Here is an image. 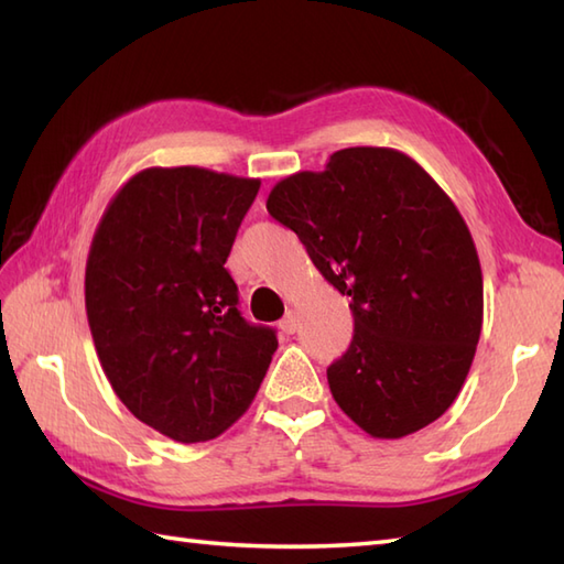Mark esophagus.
<instances>
[{"mask_svg":"<svg viewBox=\"0 0 564 564\" xmlns=\"http://www.w3.org/2000/svg\"><path fill=\"white\" fill-rule=\"evenodd\" d=\"M279 327L285 334H295L297 332V317H295V313H285V317L279 322Z\"/></svg>","mask_w":564,"mask_h":564,"instance_id":"34e87169","label":"esophagus"}]
</instances>
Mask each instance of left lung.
<instances>
[{"instance_id":"1","label":"left lung","mask_w":564,"mask_h":564,"mask_svg":"<svg viewBox=\"0 0 564 564\" xmlns=\"http://www.w3.org/2000/svg\"><path fill=\"white\" fill-rule=\"evenodd\" d=\"M267 210L351 297L354 339L327 368L344 414L376 438L436 422L482 329L480 259L453 200L398 150L346 148L275 184Z\"/></svg>"}]
</instances>
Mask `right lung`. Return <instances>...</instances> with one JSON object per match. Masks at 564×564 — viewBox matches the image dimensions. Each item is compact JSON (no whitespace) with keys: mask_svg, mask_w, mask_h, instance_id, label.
Wrapping results in <instances>:
<instances>
[{"mask_svg":"<svg viewBox=\"0 0 564 564\" xmlns=\"http://www.w3.org/2000/svg\"><path fill=\"white\" fill-rule=\"evenodd\" d=\"M259 178L152 166L94 232L84 303L99 361L133 416L178 443L220 436L267 376L279 339L239 313L225 261Z\"/></svg>","mask_w":564,"mask_h":564,"instance_id":"obj_1","label":"right lung"}]
</instances>
